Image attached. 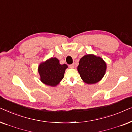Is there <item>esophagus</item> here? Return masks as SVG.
<instances>
[{"mask_svg": "<svg viewBox=\"0 0 132 132\" xmlns=\"http://www.w3.org/2000/svg\"><path fill=\"white\" fill-rule=\"evenodd\" d=\"M69 68H75V64H73L70 65H69Z\"/></svg>", "mask_w": 132, "mask_h": 132, "instance_id": "1", "label": "esophagus"}]
</instances>
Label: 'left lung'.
Listing matches in <instances>:
<instances>
[{
  "instance_id": "8db88e82",
  "label": "left lung",
  "mask_w": 132,
  "mask_h": 132,
  "mask_svg": "<svg viewBox=\"0 0 132 132\" xmlns=\"http://www.w3.org/2000/svg\"><path fill=\"white\" fill-rule=\"evenodd\" d=\"M107 65L100 56L89 54L80 59L77 71L81 79L87 84H94L102 80L105 75Z\"/></svg>"
}]
</instances>
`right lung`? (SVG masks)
Returning a JSON list of instances; mask_svg holds the SVG:
<instances>
[{"label": "right lung", "mask_w": 132, "mask_h": 132, "mask_svg": "<svg viewBox=\"0 0 132 132\" xmlns=\"http://www.w3.org/2000/svg\"><path fill=\"white\" fill-rule=\"evenodd\" d=\"M67 65H61L56 57H50L39 65L38 71L41 82L47 85L57 86L64 78Z\"/></svg>", "instance_id": "1"}]
</instances>
